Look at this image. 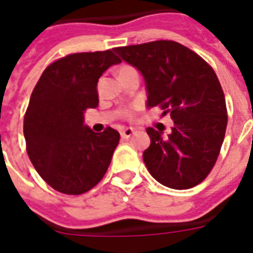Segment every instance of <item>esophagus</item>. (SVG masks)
Wrapping results in <instances>:
<instances>
[{
  "mask_svg": "<svg viewBox=\"0 0 253 253\" xmlns=\"http://www.w3.org/2000/svg\"><path fill=\"white\" fill-rule=\"evenodd\" d=\"M132 134H134V130H132L131 127H127V128H123L121 131V137L123 138V139H128Z\"/></svg>",
  "mask_w": 253,
  "mask_h": 253,
  "instance_id": "34e87169",
  "label": "esophagus"
}]
</instances>
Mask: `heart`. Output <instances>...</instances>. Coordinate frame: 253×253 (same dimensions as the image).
<instances>
[{"mask_svg": "<svg viewBox=\"0 0 253 253\" xmlns=\"http://www.w3.org/2000/svg\"><path fill=\"white\" fill-rule=\"evenodd\" d=\"M128 69H132V67H130V66H123V67H121V70H119V73H121V72H125V70H128ZM127 115H130V112H128Z\"/></svg>", "mask_w": 253, "mask_h": 253, "instance_id": "1", "label": "heart"}]
</instances>
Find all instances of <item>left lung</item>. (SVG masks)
<instances>
[{"mask_svg": "<svg viewBox=\"0 0 253 253\" xmlns=\"http://www.w3.org/2000/svg\"><path fill=\"white\" fill-rule=\"evenodd\" d=\"M114 51L142 74L146 107L169 114L172 131L149 127L143 152L149 173L163 186L187 190L206 179L217 161L228 125L226 104L215 73L180 43L156 41Z\"/></svg>", "mask_w": 253, "mask_h": 253, "instance_id": "obj_1", "label": "left lung"}]
</instances>
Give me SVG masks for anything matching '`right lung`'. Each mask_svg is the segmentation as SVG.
<instances>
[{
    "mask_svg": "<svg viewBox=\"0 0 253 253\" xmlns=\"http://www.w3.org/2000/svg\"><path fill=\"white\" fill-rule=\"evenodd\" d=\"M121 59L111 50L78 52L43 72L24 116L27 153L54 190L80 195L93 188L110 167L119 132H94L84 123L86 108L99 104L101 74Z\"/></svg>",
    "mask_w": 253,
    "mask_h": 253,
    "instance_id": "1",
    "label": "right lung"
}]
</instances>
